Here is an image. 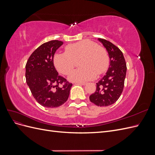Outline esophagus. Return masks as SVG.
I'll return each mask as SVG.
<instances>
[{"label":"esophagus","instance_id":"esophagus-1","mask_svg":"<svg viewBox=\"0 0 155 155\" xmlns=\"http://www.w3.org/2000/svg\"><path fill=\"white\" fill-rule=\"evenodd\" d=\"M78 84H79V85H85L87 83L86 82H77Z\"/></svg>","mask_w":155,"mask_h":155}]
</instances>
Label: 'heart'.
Wrapping results in <instances>:
<instances>
[{
    "instance_id": "obj_1",
    "label": "heart",
    "mask_w": 155,
    "mask_h": 155,
    "mask_svg": "<svg viewBox=\"0 0 155 155\" xmlns=\"http://www.w3.org/2000/svg\"><path fill=\"white\" fill-rule=\"evenodd\" d=\"M81 60V69L69 76L72 81H86L96 78L97 74L105 72L109 65V57L104 48L89 39L79 41L65 47V52L57 53L54 57V65L58 71L69 75L76 61Z\"/></svg>"
}]
</instances>
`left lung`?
I'll use <instances>...</instances> for the list:
<instances>
[{
    "mask_svg": "<svg viewBox=\"0 0 155 155\" xmlns=\"http://www.w3.org/2000/svg\"><path fill=\"white\" fill-rule=\"evenodd\" d=\"M105 48L110 59L106 74L96 83V91L89 97L100 107L111 105L119 99L124 90L127 66L121 51L110 42L97 39Z\"/></svg>",
    "mask_w": 155,
    "mask_h": 155,
    "instance_id": "left-lung-1",
    "label": "left lung"
}]
</instances>
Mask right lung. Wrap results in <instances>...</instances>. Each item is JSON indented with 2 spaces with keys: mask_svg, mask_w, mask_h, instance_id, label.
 Here are the masks:
<instances>
[{
  "mask_svg": "<svg viewBox=\"0 0 155 155\" xmlns=\"http://www.w3.org/2000/svg\"><path fill=\"white\" fill-rule=\"evenodd\" d=\"M63 44V41L53 40L41 45L31 54L26 64L27 85L35 100L45 107H58L64 104L72 86L59 76L54 64V54Z\"/></svg>",
  "mask_w": 155,
  "mask_h": 155,
  "instance_id": "1",
  "label": "right lung"
}]
</instances>
